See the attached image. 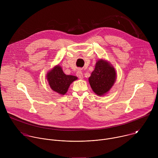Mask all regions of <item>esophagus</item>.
I'll return each mask as SVG.
<instances>
[{"instance_id":"34e87169","label":"esophagus","mask_w":158,"mask_h":158,"mask_svg":"<svg viewBox=\"0 0 158 158\" xmlns=\"http://www.w3.org/2000/svg\"><path fill=\"white\" fill-rule=\"evenodd\" d=\"M76 75L77 76L80 78V79H82L83 78V74H82V71L81 70H78L77 73H76Z\"/></svg>"}]
</instances>
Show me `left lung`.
I'll return each mask as SVG.
<instances>
[{"instance_id":"1","label":"left lung","mask_w":158,"mask_h":158,"mask_svg":"<svg viewBox=\"0 0 158 158\" xmlns=\"http://www.w3.org/2000/svg\"><path fill=\"white\" fill-rule=\"evenodd\" d=\"M116 79V73L113 66L107 61L100 59L96 63L95 69L89 77V82L97 95L103 96L109 91Z\"/></svg>"}]
</instances>
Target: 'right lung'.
<instances>
[{
  "instance_id": "right-lung-1",
  "label": "right lung",
  "mask_w": 158,
  "mask_h": 158,
  "mask_svg": "<svg viewBox=\"0 0 158 158\" xmlns=\"http://www.w3.org/2000/svg\"><path fill=\"white\" fill-rule=\"evenodd\" d=\"M47 79L51 88L54 91L61 95H64L71 84L77 79V77L74 76L65 75L61 67L57 65L48 73Z\"/></svg>"
}]
</instances>
